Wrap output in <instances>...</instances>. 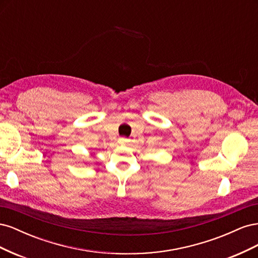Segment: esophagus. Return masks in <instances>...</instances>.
I'll return each mask as SVG.
<instances>
[{
  "label": "esophagus",
  "instance_id": "obj_1",
  "mask_svg": "<svg viewBox=\"0 0 258 258\" xmlns=\"http://www.w3.org/2000/svg\"><path fill=\"white\" fill-rule=\"evenodd\" d=\"M118 142H119L120 144H126V143H128V139H126V138H119Z\"/></svg>",
  "mask_w": 258,
  "mask_h": 258
}]
</instances>
